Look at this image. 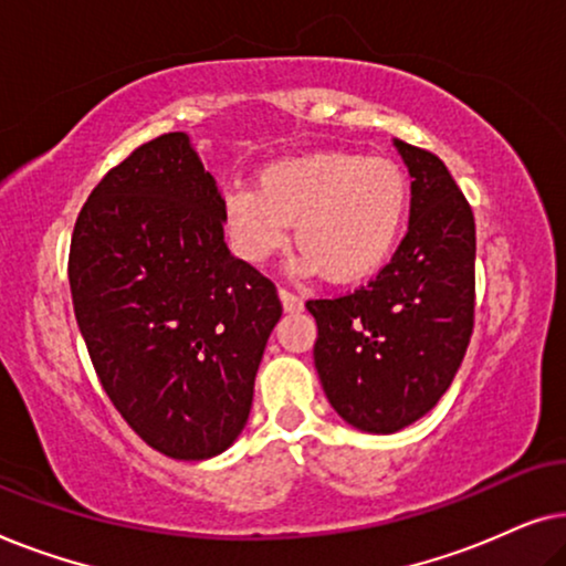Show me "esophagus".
I'll return each instance as SVG.
<instances>
[{"label":"esophagus","instance_id":"1","mask_svg":"<svg viewBox=\"0 0 566 566\" xmlns=\"http://www.w3.org/2000/svg\"><path fill=\"white\" fill-rule=\"evenodd\" d=\"M277 296H281V304H283L285 312H301V308H304V298L296 296V293L281 289V293H277Z\"/></svg>","mask_w":566,"mask_h":566}]
</instances>
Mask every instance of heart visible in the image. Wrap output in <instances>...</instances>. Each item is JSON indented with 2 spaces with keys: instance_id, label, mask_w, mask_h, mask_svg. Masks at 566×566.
Instances as JSON below:
<instances>
[{
  "instance_id": "1",
  "label": "heart",
  "mask_w": 566,
  "mask_h": 566,
  "mask_svg": "<svg viewBox=\"0 0 566 566\" xmlns=\"http://www.w3.org/2000/svg\"><path fill=\"white\" fill-rule=\"evenodd\" d=\"M407 211V177L391 159L322 151L275 161L258 185L231 188L221 216L231 247L250 265L281 252L296 223L298 268L350 283L391 258Z\"/></svg>"
}]
</instances>
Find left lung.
<instances>
[{
    "instance_id": "obj_1",
    "label": "left lung",
    "mask_w": 566,
    "mask_h": 566,
    "mask_svg": "<svg viewBox=\"0 0 566 566\" xmlns=\"http://www.w3.org/2000/svg\"><path fill=\"white\" fill-rule=\"evenodd\" d=\"M412 177L407 237L368 285L306 301L314 366L347 424L389 436L428 415L451 386L474 329L476 229L436 154L394 138Z\"/></svg>"
}]
</instances>
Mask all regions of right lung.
<instances>
[{"label":"right lung","instance_id":"1","mask_svg":"<svg viewBox=\"0 0 566 566\" xmlns=\"http://www.w3.org/2000/svg\"><path fill=\"white\" fill-rule=\"evenodd\" d=\"M223 198L188 134L107 172L69 250L74 314L115 409L154 451L213 459L244 430L275 285L223 242Z\"/></svg>","mask_w":566,"mask_h":566}]
</instances>
